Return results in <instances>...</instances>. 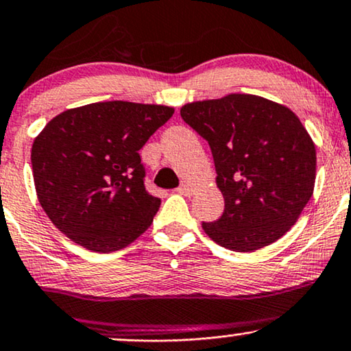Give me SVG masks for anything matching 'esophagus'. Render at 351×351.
<instances>
[{
    "mask_svg": "<svg viewBox=\"0 0 351 351\" xmlns=\"http://www.w3.org/2000/svg\"><path fill=\"white\" fill-rule=\"evenodd\" d=\"M176 192H177V193H180V195H185V197H189V195H192L193 190H192V186H190V185L182 184V185L179 186V189L176 190Z\"/></svg>",
    "mask_w": 351,
    "mask_h": 351,
    "instance_id": "obj_1",
    "label": "esophagus"
}]
</instances>
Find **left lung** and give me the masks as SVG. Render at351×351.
Instances as JSON below:
<instances>
[{
  "label": "left lung",
  "mask_w": 351,
  "mask_h": 351,
  "mask_svg": "<svg viewBox=\"0 0 351 351\" xmlns=\"http://www.w3.org/2000/svg\"><path fill=\"white\" fill-rule=\"evenodd\" d=\"M180 116L206 140L224 197L219 219L203 222L209 239L232 252L279 240L313 195L316 148L289 108L254 95L185 104Z\"/></svg>",
  "instance_id": "1"
}]
</instances>
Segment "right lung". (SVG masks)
Here are the masks:
<instances>
[{
  "mask_svg": "<svg viewBox=\"0 0 351 351\" xmlns=\"http://www.w3.org/2000/svg\"><path fill=\"white\" fill-rule=\"evenodd\" d=\"M174 109L129 101L67 109L32 147L38 202L62 234L86 250L111 253L148 229L161 199L145 189L138 149Z\"/></svg>",
  "mask_w": 351,
  "mask_h": 351,
  "instance_id": "1",
  "label": "right lung"
}]
</instances>
